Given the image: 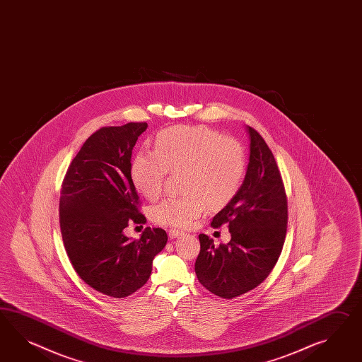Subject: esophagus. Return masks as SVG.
Here are the masks:
<instances>
[{
    "label": "esophagus",
    "instance_id": "1",
    "mask_svg": "<svg viewBox=\"0 0 362 362\" xmlns=\"http://www.w3.org/2000/svg\"><path fill=\"white\" fill-rule=\"evenodd\" d=\"M185 231H180V230L173 229L168 231V237L171 239L179 238V237H182V235H185Z\"/></svg>",
    "mask_w": 362,
    "mask_h": 362
}]
</instances>
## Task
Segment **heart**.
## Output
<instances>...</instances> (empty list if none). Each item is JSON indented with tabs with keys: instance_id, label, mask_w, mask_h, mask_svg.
I'll use <instances>...</instances> for the list:
<instances>
[{
	"instance_id": "heart-1",
	"label": "heart",
	"mask_w": 362,
	"mask_h": 362,
	"mask_svg": "<svg viewBox=\"0 0 362 362\" xmlns=\"http://www.w3.org/2000/svg\"><path fill=\"white\" fill-rule=\"evenodd\" d=\"M168 171H182L185 194L154 205L151 218L165 226L187 228L206 205L220 209L237 196L246 174V154L238 140L208 127L177 125L159 133L154 151H139L131 163L133 185L150 200L162 192Z\"/></svg>"
}]
</instances>
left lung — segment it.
<instances>
[{
    "label": "left lung",
    "mask_w": 362,
    "mask_h": 362,
    "mask_svg": "<svg viewBox=\"0 0 362 362\" xmlns=\"http://www.w3.org/2000/svg\"><path fill=\"white\" fill-rule=\"evenodd\" d=\"M250 158L237 196L213 217V228L228 225L231 239L214 247L200 234L194 272L205 289L221 298L252 291L271 274L286 235L288 200L281 174L264 139L247 127Z\"/></svg>",
    "instance_id": "1"
}]
</instances>
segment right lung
Returning a JSON list of instances; mask_svg holds the SVG:
<instances>
[{
    "label": "right lung",
    "mask_w": 362,
    "mask_h": 362,
    "mask_svg": "<svg viewBox=\"0 0 362 362\" xmlns=\"http://www.w3.org/2000/svg\"><path fill=\"white\" fill-rule=\"evenodd\" d=\"M146 123L105 127L71 160L60 197L62 240L74 271L93 289L124 298L149 280L153 259L165 248L163 229L141 238L124 234L128 222H145L131 177V157Z\"/></svg>",
    "instance_id": "right-lung-1"
}]
</instances>
